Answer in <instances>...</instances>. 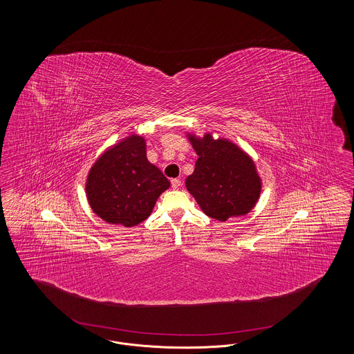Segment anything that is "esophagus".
<instances>
[{
  "mask_svg": "<svg viewBox=\"0 0 354 354\" xmlns=\"http://www.w3.org/2000/svg\"><path fill=\"white\" fill-rule=\"evenodd\" d=\"M171 185H172L174 189H176V188H179V187L182 185V182H180V179H176V178H175V179L171 180Z\"/></svg>",
  "mask_w": 354,
  "mask_h": 354,
  "instance_id": "1",
  "label": "esophagus"
}]
</instances>
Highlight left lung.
I'll return each instance as SVG.
<instances>
[{"label":"left lung","mask_w":354,"mask_h":354,"mask_svg":"<svg viewBox=\"0 0 354 354\" xmlns=\"http://www.w3.org/2000/svg\"><path fill=\"white\" fill-rule=\"evenodd\" d=\"M189 140L199 158L185 187L204 214L221 221L248 214L261 191L252 159L234 143L215 140L211 134L203 139L189 136Z\"/></svg>","instance_id":"left-lung-1"}]
</instances>
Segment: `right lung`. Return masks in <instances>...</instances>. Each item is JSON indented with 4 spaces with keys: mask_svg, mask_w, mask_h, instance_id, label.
Returning <instances> with one entry per match:
<instances>
[{
    "mask_svg": "<svg viewBox=\"0 0 354 354\" xmlns=\"http://www.w3.org/2000/svg\"><path fill=\"white\" fill-rule=\"evenodd\" d=\"M169 187V179L147 160L145 139L133 135L95 162L86 194L93 211L104 221L133 227L150 216L156 199Z\"/></svg>",
    "mask_w": 354,
    "mask_h": 354,
    "instance_id": "obj_1",
    "label": "right lung"
}]
</instances>
